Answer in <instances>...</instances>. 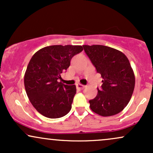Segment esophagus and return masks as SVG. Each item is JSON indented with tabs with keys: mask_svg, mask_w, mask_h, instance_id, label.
<instances>
[{
	"mask_svg": "<svg viewBox=\"0 0 153 153\" xmlns=\"http://www.w3.org/2000/svg\"><path fill=\"white\" fill-rule=\"evenodd\" d=\"M76 88H77V89H78V90H82V89L85 88V85H82V84H80V83H78V84H76Z\"/></svg>",
	"mask_w": 153,
	"mask_h": 153,
	"instance_id": "34e87169",
	"label": "esophagus"
}]
</instances>
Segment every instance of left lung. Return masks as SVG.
<instances>
[{
    "mask_svg": "<svg viewBox=\"0 0 153 153\" xmlns=\"http://www.w3.org/2000/svg\"><path fill=\"white\" fill-rule=\"evenodd\" d=\"M96 71L103 78L102 88L90 100V108L102 117L119 113L130 101L135 85L134 73L123 52L103 45H82Z\"/></svg>",
    "mask_w": 153,
    "mask_h": 153,
    "instance_id": "left-lung-1",
    "label": "left lung"
}]
</instances>
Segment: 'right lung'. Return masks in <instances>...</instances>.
I'll return each mask as SVG.
<instances>
[{
	"mask_svg": "<svg viewBox=\"0 0 153 153\" xmlns=\"http://www.w3.org/2000/svg\"><path fill=\"white\" fill-rule=\"evenodd\" d=\"M82 50L80 45H52L32 56L24 74V87L31 104L42 115L57 119L71 111L76 86L65 85L58 79L69 68L72 57Z\"/></svg>",
	"mask_w": 153,
	"mask_h": 153,
	"instance_id": "1",
	"label": "right lung"
}]
</instances>
